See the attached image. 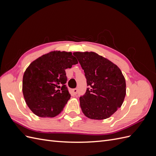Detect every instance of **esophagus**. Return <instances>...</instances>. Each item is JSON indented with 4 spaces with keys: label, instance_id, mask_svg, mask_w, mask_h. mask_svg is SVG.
Instances as JSON below:
<instances>
[{
    "label": "esophagus",
    "instance_id": "34e87169",
    "mask_svg": "<svg viewBox=\"0 0 156 156\" xmlns=\"http://www.w3.org/2000/svg\"><path fill=\"white\" fill-rule=\"evenodd\" d=\"M77 91H78L77 88H74V89H72V93L74 95H75V94H77Z\"/></svg>",
    "mask_w": 156,
    "mask_h": 156
}]
</instances>
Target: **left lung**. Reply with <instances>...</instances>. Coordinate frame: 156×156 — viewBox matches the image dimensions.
<instances>
[{
    "label": "left lung",
    "mask_w": 156,
    "mask_h": 156,
    "mask_svg": "<svg viewBox=\"0 0 156 156\" xmlns=\"http://www.w3.org/2000/svg\"><path fill=\"white\" fill-rule=\"evenodd\" d=\"M73 54L84 69L89 87L79 98L84 115L94 120L109 118L122 106L126 96V80L121 70L94 52Z\"/></svg>",
    "instance_id": "8db88e82"
}]
</instances>
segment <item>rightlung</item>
I'll use <instances>...</instances> for the list:
<instances>
[{"label": "right lung", "instance_id": "obj_1", "mask_svg": "<svg viewBox=\"0 0 156 156\" xmlns=\"http://www.w3.org/2000/svg\"><path fill=\"white\" fill-rule=\"evenodd\" d=\"M78 63L71 52L55 51L42 55L23 75V93L27 105L40 117H55L62 112L70 94L65 69Z\"/></svg>", "mask_w": 156, "mask_h": 156}]
</instances>
